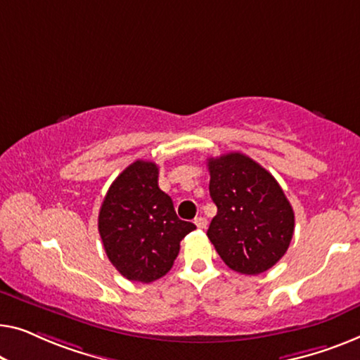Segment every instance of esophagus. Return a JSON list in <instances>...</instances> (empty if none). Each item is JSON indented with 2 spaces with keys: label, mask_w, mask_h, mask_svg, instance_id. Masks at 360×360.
Listing matches in <instances>:
<instances>
[{
  "label": "esophagus",
  "mask_w": 360,
  "mask_h": 360,
  "mask_svg": "<svg viewBox=\"0 0 360 360\" xmlns=\"http://www.w3.org/2000/svg\"><path fill=\"white\" fill-rule=\"evenodd\" d=\"M194 224H195L197 229H205V226H207V220L204 219V217H195Z\"/></svg>",
  "instance_id": "esophagus-1"
}]
</instances>
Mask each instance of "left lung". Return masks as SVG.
<instances>
[{
    "instance_id": "obj_1",
    "label": "left lung",
    "mask_w": 360,
    "mask_h": 360,
    "mask_svg": "<svg viewBox=\"0 0 360 360\" xmlns=\"http://www.w3.org/2000/svg\"><path fill=\"white\" fill-rule=\"evenodd\" d=\"M210 197L217 205L207 236L230 269L246 276L271 269L285 255L295 215L279 182L250 156L209 158Z\"/></svg>"
}]
</instances>
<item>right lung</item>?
Segmentation results:
<instances>
[{
	"instance_id": "right-lung-1",
	"label": "right lung",
	"mask_w": 360,
	"mask_h": 360,
	"mask_svg": "<svg viewBox=\"0 0 360 360\" xmlns=\"http://www.w3.org/2000/svg\"><path fill=\"white\" fill-rule=\"evenodd\" d=\"M98 229L115 269L125 279L150 283L173 267L181 240L195 225L178 219L171 197L158 187V166L136 160L110 184Z\"/></svg>"
}]
</instances>
